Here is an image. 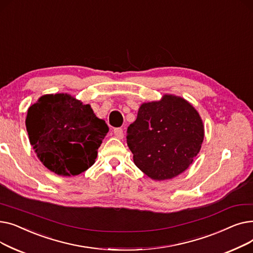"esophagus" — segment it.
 Returning a JSON list of instances; mask_svg holds the SVG:
<instances>
[{
  "label": "esophagus",
  "instance_id": "34e87169",
  "mask_svg": "<svg viewBox=\"0 0 253 253\" xmlns=\"http://www.w3.org/2000/svg\"><path fill=\"white\" fill-rule=\"evenodd\" d=\"M114 135L116 138H119V139H122L124 137V132H123V129L122 128H116L114 129Z\"/></svg>",
  "mask_w": 253,
  "mask_h": 253
}]
</instances>
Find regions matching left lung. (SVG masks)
<instances>
[{"label": "left lung", "instance_id": "left-lung-1", "mask_svg": "<svg viewBox=\"0 0 253 253\" xmlns=\"http://www.w3.org/2000/svg\"><path fill=\"white\" fill-rule=\"evenodd\" d=\"M126 138L134 164L143 173L153 180H166L193 163L202 147L204 125L188 100L165 94L139 106Z\"/></svg>", "mask_w": 253, "mask_h": 253}]
</instances>
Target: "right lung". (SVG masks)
<instances>
[{"label":"right lung","instance_id":"right-lung-1","mask_svg":"<svg viewBox=\"0 0 253 253\" xmlns=\"http://www.w3.org/2000/svg\"><path fill=\"white\" fill-rule=\"evenodd\" d=\"M25 126L39 160L60 176L78 175L94 164L109 132L90 104L68 93L40 97L29 108Z\"/></svg>","mask_w":253,"mask_h":253}]
</instances>
